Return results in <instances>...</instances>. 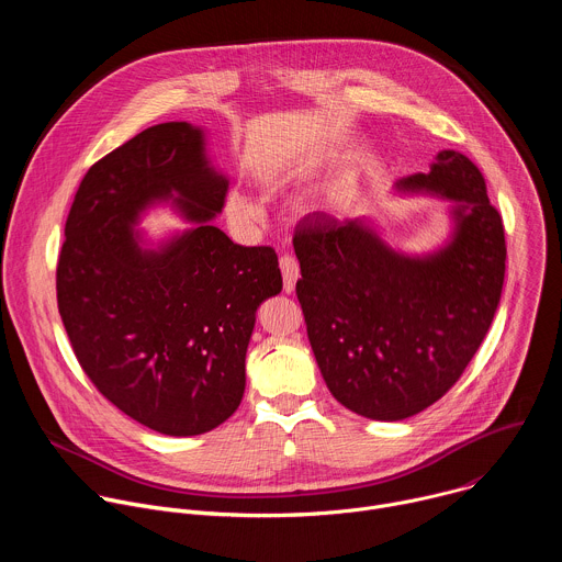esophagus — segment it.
Wrapping results in <instances>:
<instances>
[{
    "label": "esophagus",
    "instance_id": "esophagus-1",
    "mask_svg": "<svg viewBox=\"0 0 562 562\" xmlns=\"http://www.w3.org/2000/svg\"><path fill=\"white\" fill-rule=\"evenodd\" d=\"M280 269H282V280H284V293H293L295 291V282L300 278L297 260L291 258V256H282L280 258Z\"/></svg>",
    "mask_w": 562,
    "mask_h": 562
}]
</instances>
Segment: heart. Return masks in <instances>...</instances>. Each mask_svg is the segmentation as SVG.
<instances>
[{"label": "heart", "mask_w": 562, "mask_h": 562, "mask_svg": "<svg viewBox=\"0 0 562 562\" xmlns=\"http://www.w3.org/2000/svg\"><path fill=\"white\" fill-rule=\"evenodd\" d=\"M226 211L239 224H254L265 217L260 202L249 193H245L243 189H231L226 193Z\"/></svg>", "instance_id": "heart-1"}]
</instances>
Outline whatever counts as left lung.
Instances as JSON below:
<instances>
[{"label":"left lung","mask_w":562,"mask_h":562,"mask_svg":"<svg viewBox=\"0 0 562 562\" xmlns=\"http://www.w3.org/2000/svg\"><path fill=\"white\" fill-rule=\"evenodd\" d=\"M400 195L447 200L438 247H391L369 217L300 222L295 284L308 342L340 405L371 420H405L442 397L485 340L505 282V231L485 178L458 150L427 173L395 182Z\"/></svg>","instance_id":"1"}]
</instances>
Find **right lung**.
I'll use <instances>...</instances> for the list:
<instances>
[{
	"label": "right lung",
	"mask_w": 562,
	"mask_h": 562,
	"mask_svg": "<svg viewBox=\"0 0 562 562\" xmlns=\"http://www.w3.org/2000/svg\"><path fill=\"white\" fill-rule=\"evenodd\" d=\"M228 178L206 131L165 122L102 157L77 189L57 262V306L100 393L165 436H200L243 403L256 311L282 291L271 247H239L213 220ZM171 205L188 224L139 227Z\"/></svg>",
	"instance_id": "1"
}]
</instances>
